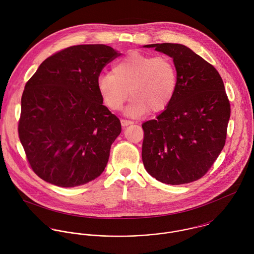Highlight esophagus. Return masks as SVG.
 <instances>
[{
	"instance_id": "1",
	"label": "esophagus",
	"mask_w": 254,
	"mask_h": 254,
	"mask_svg": "<svg viewBox=\"0 0 254 254\" xmlns=\"http://www.w3.org/2000/svg\"><path fill=\"white\" fill-rule=\"evenodd\" d=\"M121 125L123 126V127H126V126H128V125H131V124H133V121H131V120H126V119H121Z\"/></svg>"
}]
</instances>
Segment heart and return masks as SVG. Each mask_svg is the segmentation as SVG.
<instances>
[{
    "label": "heart",
    "instance_id": "heart-1",
    "mask_svg": "<svg viewBox=\"0 0 254 254\" xmlns=\"http://www.w3.org/2000/svg\"><path fill=\"white\" fill-rule=\"evenodd\" d=\"M178 75L173 60L167 55L151 56L133 51L115 62L110 74L98 80V91L110 110L121 109L128 97L126 109L130 116L167 109L175 97ZM129 92H128L127 91Z\"/></svg>",
    "mask_w": 254,
    "mask_h": 254
}]
</instances>
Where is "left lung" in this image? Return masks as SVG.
<instances>
[{"label":"left lung","instance_id":"left-lung-1","mask_svg":"<svg viewBox=\"0 0 254 254\" xmlns=\"http://www.w3.org/2000/svg\"><path fill=\"white\" fill-rule=\"evenodd\" d=\"M173 59L178 86L169 107L143 123L142 158L156 180L182 185L203 177L223 149L231 108L213 65L181 44H151Z\"/></svg>","mask_w":254,"mask_h":254}]
</instances>
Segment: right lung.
Returning <instances> with one entry per match:
<instances>
[{"mask_svg": "<svg viewBox=\"0 0 254 254\" xmlns=\"http://www.w3.org/2000/svg\"><path fill=\"white\" fill-rule=\"evenodd\" d=\"M120 56L107 45H78L46 59L21 97L18 136L41 179L73 188L98 178L121 132L98 91L104 67Z\"/></svg>", "mask_w": 254, "mask_h": 254, "instance_id": "add662e5", "label": "right lung"}]
</instances>
